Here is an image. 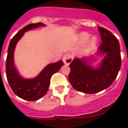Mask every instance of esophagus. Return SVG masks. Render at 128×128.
Masks as SVG:
<instances>
[{
    "instance_id": "34e87169",
    "label": "esophagus",
    "mask_w": 128,
    "mask_h": 128,
    "mask_svg": "<svg viewBox=\"0 0 128 128\" xmlns=\"http://www.w3.org/2000/svg\"><path fill=\"white\" fill-rule=\"evenodd\" d=\"M62 60H63L64 64L69 65L72 62V60H73V57H72V54H66L64 56L63 58H62Z\"/></svg>"
}]
</instances>
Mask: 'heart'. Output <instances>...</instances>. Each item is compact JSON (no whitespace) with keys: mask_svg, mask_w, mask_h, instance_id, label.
Listing matches in <instances>:
<instances>
[{"mask_svg":"<svg viewBox=\"0 0 128 128\" xmlns=\"http://www.w3.org/2000/svg\"><path fill=\"white\" fill-rule=\"evenodd\" d=\"M90 38V35L87 32H82L80 34L79 36V40L82 43L86 42L89 38ZM98 44V38L96 36H92L91 38L90 39L89 43H88V48L90 49H94L95 48L96 45Z\"/></svg>","mask_w":128,"mask_h":128,"instance_id":"heart-1","label":"heart"}]
</instances>
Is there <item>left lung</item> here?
<instances>
[{"mask_svg":"<svg viewBox=\"0 0 128 128\" xmlns=\"http://www.w3.org/2000/svg\"><path fill=\"white\" fill-rule=\"evenodd\" d=\"M102 44L96 56L75 58L69 65V82L77 91L94 94L106 89L114 82L121 67L119 42L111 32L98 26ZM97 58L102 60L96 66L93 63Z\"/></svg>","mask_w":128,"mask_h":128,"instance_id":"8db88e82","label":"left lung"}]
</instances>
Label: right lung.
<instances>
[{"label": "right lung", "mask_w": 128, "mask_h": 128, "mask_svg": "<svg viewBox=\"0 0 128 128\" xmlns=\"http://www.w3.org/2000/svg\"><path fill=\"white\" fill-rule=\"evenodd\" d=\"M42 26H46V25L38 22L30 24L24 27L11 39L8 49L6 62L7 80L14 93L19 98L28 101H36L43 97L48 91L51 76L59 71L64 65L62 60L50 63L45 66L36 77L32 78H24L18 72L14 61V53L17 43L26 32Z\"/></svg>", "instance_id": "right-lung-1"}]
</instances>
